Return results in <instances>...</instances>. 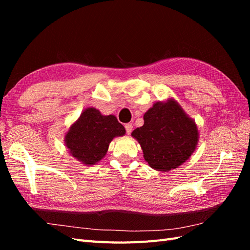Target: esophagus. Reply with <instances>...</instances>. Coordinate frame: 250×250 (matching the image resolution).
Here are the masks:
<instances>
[{"instance_id": "1", "label": "esophagus", "mask_w": 250, "mask_h": 250, "mask_svg": "<svg viewBox=\"0 0 250 250\" xmlns=\"http://www.w3.org/2000/svg\"><path fill=\"white\" fill-rule=\"evenodd\" d=\"M125 128H126V132H127V134H130V133H131V131H132V128H133V126H132V124L128 123V124H126V125H125Z\"/></svg>"}]
</instances>
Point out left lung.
<instances>
[{
	"instance_id": "1",
	"label": "left lung",
	"mask_w": 250,
	"mask_h": 250,
	"mask_svg": "<svg viewBox=\"0 0 250 250\" xmlns=\"http://www.w3.org/2000/svg\"><path fill=\"white\" fill-rule=\"evenodd\" d=\"M131 137L138 141L151 168L169 172L185 164L197 147V124L179 103L169 98L153 104L144 115V125Z\"/></svg>"
}]
</instances>
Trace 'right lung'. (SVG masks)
I'll return each instance as SVG.
<instances>
[{
    "instance_id": "1",
    "label": "right lung",
    "mask_w": 250,
    "mask_h": 250,
    "mask_svg": "<svg viewBox=\"0 0 250 250\" xmlns=\"http://www.w3.org/2000/svg\"><path fill=\"white\" fill-rule=\"evenodd\" d=\"M125 133L115 116H104L99 109L87 107L64 134V145L78 162L93 166L106 155L110 142Z\"/></svg>"
}]
</instances>
